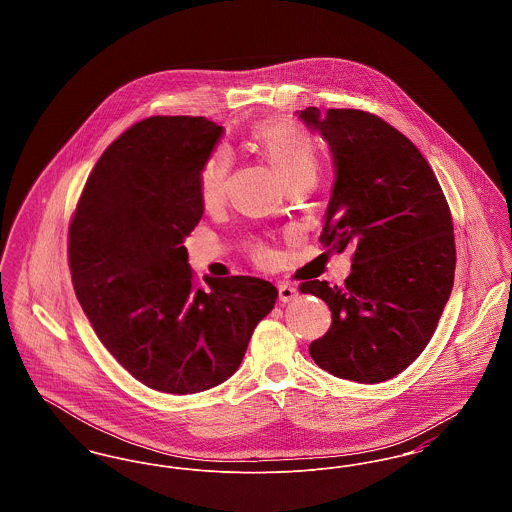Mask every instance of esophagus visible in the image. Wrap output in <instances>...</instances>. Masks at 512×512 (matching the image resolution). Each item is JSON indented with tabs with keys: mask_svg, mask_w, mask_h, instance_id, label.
I'll use <instances>...</instances> for the list:
<instances>
[{
	"mask_svg": "<svg viewBox=\"0 0 512 512\" xmlns=\"http://www.w3.org/2000/svg\"><path fill=\"white\" fill-rule=\"evenodd\" d=\"M297 295V288L293 286V284H288V282H280L278 284V297H280V301H292L293 297Z\"/></svg>",
	"mask_w": 512,
	"mask_h": 512,
	"instance_id": "1",
	"label": "esophagus"
}]
</instances>
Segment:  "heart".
<instances>
[{
	"mask_svg": "<svg viewBox=\"0 0 512 512\" xmlns=\"http://www.w3.org/2000/svg\"><path fill=\"white\" fill-rule=\"evenodd\" d=\"M251 142L268 157V161L280 171L284 180L317 176L318 146L313 134L290 119H267L251 128ZM232 169V157L226 147H217L209 153L197 174V195L205 209L220 205L226 197L228 178ZM263 257L265 251L259 249Z\"/></svg>",
	"mask_w": 512,
	"mask_h": 512,
	"instance_id": "heart-1",
	"label": "heart"
}]
</instances>
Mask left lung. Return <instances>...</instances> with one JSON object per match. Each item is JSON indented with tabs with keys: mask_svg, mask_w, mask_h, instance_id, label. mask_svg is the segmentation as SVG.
<instances>
[{
	"mask_svg": "<svg viewBox=\"0 0 512 512\" xmlns=\"http://www.w3.org/2000/svg\"><path fill=\"white\" fill-rule=\"evenodd\" d=\"M299 119L320 132L334 159L320 244L338 253L353 247L343 286H299L332 311L330 330L309 353L338 378L386 382L424 351L453 290L451 211L422 153L380 117L307 107Z\"/></svg>",
	"mask_w": 512,
	"mask_h": 512,
	"instance_id": "1",
	"label": "left lung"
}]
</instances>
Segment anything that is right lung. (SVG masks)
<instances>
[{
    "instance_id": "1",
    "label": "right lung",
    "mask_w": 512,
    "mask_h": 512,
    "mask_svg": "<svg viewBox=\"0 0 512 512\" xmlns=\"http://www.w3.org/2000/svg\"><path fill=\"white\" fill-rule=\"evenodd\" d=\"M222 126L149 117L103 151L69 226V267L105 349L151 390L186 395L228 380L276 288L253 276L195 284L184 238L203 217L197 174Z\"/></svg>"
}]
</instances>
